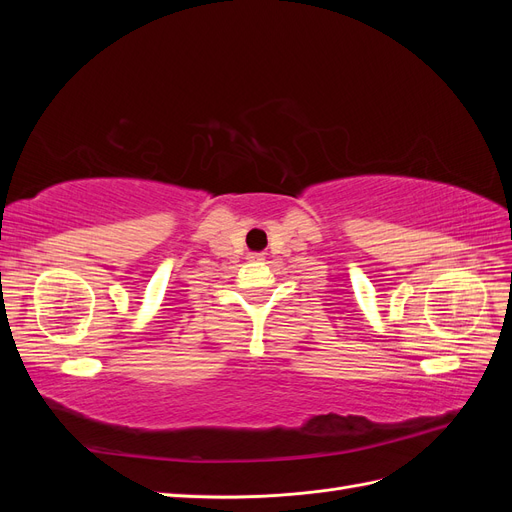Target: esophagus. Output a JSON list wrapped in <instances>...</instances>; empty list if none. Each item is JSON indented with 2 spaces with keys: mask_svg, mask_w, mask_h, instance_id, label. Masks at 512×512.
<instances>
[{
  "mask_svg": "<svg viewBox=\"0 0 512 512\" xmlns=\"http://www.w3.org/2000/svg\"><path fill=\"white\" fill-rule=\"evenodd\" d=\"M252 258H254V260H262V256H260V254H252Z\"/></svg>",
  "mask_w": 512,
  "mask_h": 512,
  "instance_id": "1",
  "label": "esophagus"
}]
</instances>
